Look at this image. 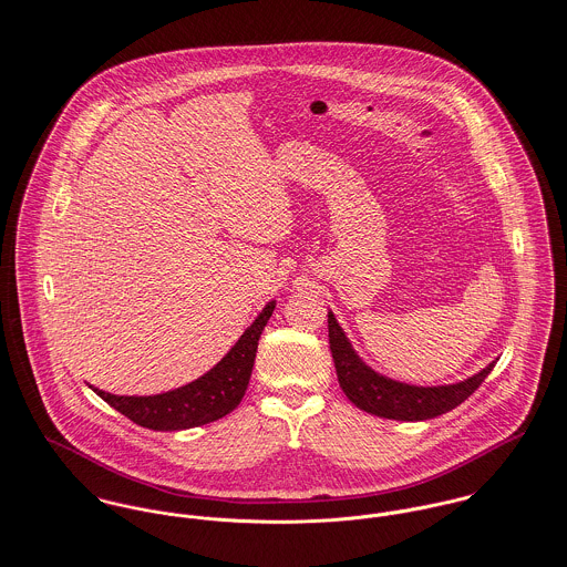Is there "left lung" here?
I'll return each instance as SVG.
<instances>
[{
  "mask_svg": "<svg viewBox=\"0 0 567 567\" xmlns=\"http://www.w3.org/2000/svg\"><path fill=\"white\" fill-rule=\"evenodd\" d=\"M329 341L343 394L363 412L392 421H427L452 412L488 377L495 361L466 381L439 388H419L392 381L370 370L352 350L338 320L329 313Z\"/></svg>",
  "mask_w": 567,
  "mask_h": 567,
  "instance_id": "1",
  "label": "left lung"
}]
</instances>
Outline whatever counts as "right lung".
Here are the masks:
<instances>
[{"label": "right lung", "mask_w": 567, "mask_h": 567, "mask_svg": "<svg viewBox=\"0 0 567 567\" xmlns=\"http://www.w3.org/2000/svg\"><path fill=\"white\" fill-rule=\"evenodd\" d=\"M274 307L276 305L269 302L262 309L254 324L210 372L184 388L155 396H115L99 388H94V392L128 421L153 432H177L219 421L245 396L258 340L274 313Z\"/></svg>", "instance_id": "add662e5"}]
</instances>
